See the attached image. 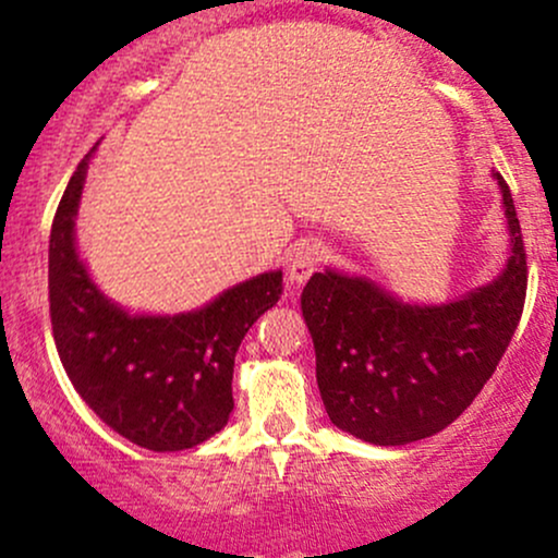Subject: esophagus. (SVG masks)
Wrapping results in <instances>:
<instances>
[{
	"label": "esophagus",
	"instance_id": "1",
	"mask_svg": "<svg viewBox=\"0 0 558 558\" xmlns=\"http://www.w3.org/2000/svg\"><path fill=\"white\" fill-rule=\"evenodd\" d=\"M323 259H325L323 243L317 241L299 243V246L291 252V259H288V278H291V283H306V280L312 278V272L323 265Z\"/></svg>",
	"mask_w": 558,
	"mask_h": 558
}]
</instances>
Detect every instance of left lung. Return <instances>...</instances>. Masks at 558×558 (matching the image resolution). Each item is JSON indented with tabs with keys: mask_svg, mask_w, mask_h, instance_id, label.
<instances>
[{
	"mask_svg": "<svg viewBox=\"0 0 558 558\" xmlns=\"http://www.w3.org/2000/svg\"><path fill=\"white\" fill-rule=\"evenodd\" d=\"M501 185L511 257L490 286L440 306L401 304L364 278L315 272L301 312L317 354V386L336 427L375 446L430 438L475 401L520 325L527 252Z\"/></svg>",
	"mask_w": 558,
	"mask_h": 558,
	"instance_id": "left-lung-1",
	"label": "left lung"
}]
</instances>
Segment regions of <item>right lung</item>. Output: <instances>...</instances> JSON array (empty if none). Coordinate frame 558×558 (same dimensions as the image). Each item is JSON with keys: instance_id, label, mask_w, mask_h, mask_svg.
<instances>
[{"instance_id": "right-lung-1", "label": "right lung", "mask_w": 558, "mask_h": 558, "mask_svg": "<svg viewBox=\"0 0 558 558\" xmlns=\"http://www.w3.org/2000/svg\"><path fill=\"white\" fill-rule=\"evenodd\" d=\"M88 157L70 178L49 239V317L62 367L114 433L149 451L213 438L233 412V362L248 328L278 304L283 272L228 288L204 310L131 317L96 291L73 222Z\"/></svg>"}]
</instances>
